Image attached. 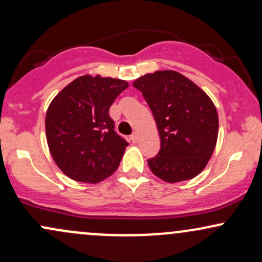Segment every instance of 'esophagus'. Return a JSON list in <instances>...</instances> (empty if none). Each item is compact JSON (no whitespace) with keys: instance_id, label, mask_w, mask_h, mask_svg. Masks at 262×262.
<instances>
[{"instance_id":"esophagus-1","label":"esophagus","mask_w":262,"mask_h":262,"mask_svg":"<svg viewBox=\"0 0 262 262\" xmlns=\"http://www.w3.org/2000/svg\"><path fill=\"white\" fill-rule=\"evenodd\" d=\"M130 140L133 141V143L135 144V143H138V141H139V134L138 133H133L130 135Z\"/></svg>"}]
</instances>
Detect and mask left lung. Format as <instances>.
Returning <instances> with one entry per match:
<instances>
[{
	"instance_id": "left-lung-1",
	"label": "left lung",
	"mask_w": 262,
	"mask_h": 262,
	"mask_svg": "<svg viewBox=\"0 0 262 262\" xmlns=\"http://www.w3.org/2000/svg\"><path fill=\"white\" fill-rule=\"evenodd\" d=\"M133 86L148 102L160 137V151L148 160L151 172L169 183L196 177L217 145L219 122L213 101L173 70L145 74Z\"/></svg>"
}]
</instances>
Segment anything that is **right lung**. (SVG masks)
Returning a JSON list of instances; mask_svg holds the SVG:
<instances>
[{"label": "right lung", "instance_id": "1", "mask_svg": "<svg viewBox=\"0 0 262 262\" xmlns=\"http://www.w3.org/2000/svg\"><path fill=\"white\" fill-rule=\"evenodd\" d=\"M127 81L83 75L48 107L45 134L53 160L74 181L98 183L118 169L128 143L114 132L110 107Z\"/></svg>", "mask_w": 262, "mask_h": 262}]
</instances>
